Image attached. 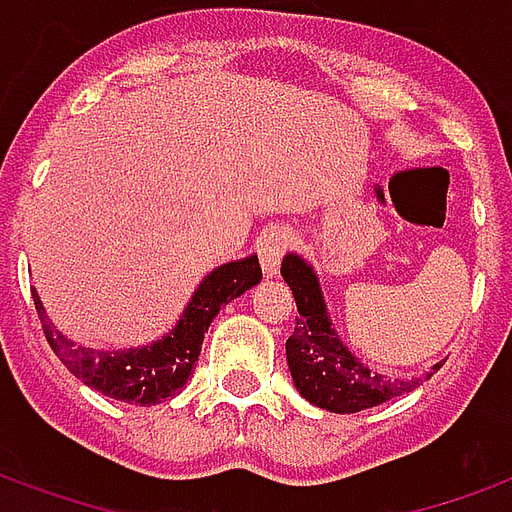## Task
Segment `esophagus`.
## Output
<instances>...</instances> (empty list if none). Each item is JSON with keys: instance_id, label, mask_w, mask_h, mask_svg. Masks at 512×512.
<instances>
[{"instance_id": "34e87169", "label": "esophagus", "mask_w": 512, "mask_h": 512, "mask_svg": "<svg viewBox=\"0 0 512 512\" xmlns=\"http://www.w3.org/2000/svg\"><path fill=\"white\" fill-rule=\"evenodd\" d=\"M292 236L287 230H268L263 239L257 241V255H260V265L268 276H276L279 273V265H282L284 252L290 249Z\"/></svg>"}]
</instances>
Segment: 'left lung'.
Instances as JSON below:
<instances>
[{
	"mask_svg": "<svg viewBox=\"0 0 512 512\" xmlns=\"http://www.w3.org/2000/svg\"><path fill=\"white\" fill-rule=\"evenodd\" d=\"M282 276L290 284L300 314L295 319V333L287 338V365L295 389L308 403L330 413H357L389 403L419 386L421 378L405 381L373 373L365 362L351 354L349 346H343L327 317L317 273L303 257H284ZM440 365H435L432 373L440 370ZM432 373H427V378Z\"/></svg>",
	"mask_w": 512,
	"mask_h": 512,
	"instance_id": "8db88e82",
	"label": "left lung"
}]
</instances>
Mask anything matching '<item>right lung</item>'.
<instances>
[{
  "label": "right lung",
  "mask_w": 512,
  "mask_h": 512,
  "mask_svg": "<svg viewBox=\"0 0 512 512\" xmlns=\"http://www.w3.org/2000/svg\"><path fill=\"white\" fill-rule=\"evenodd\" d=\"M260 279H263V271H260L257 255L214 268L209 276H204V282L198 284V290L193 292V298L182 311V319L169 335H163L161 341H152L150 346L120 351L74 346V341L58 333L53 322H48L37 290H31V298H34V308H37L50 349L56 351V357L69 368V373H74L85 386H93L96 392L120 403L155 405L182 392L187 378L193 376L204 333L212 325V319L230 300L260 284Z\"/></svg>",
  "instance_id": "right-lung-1"
}]
</instances>
